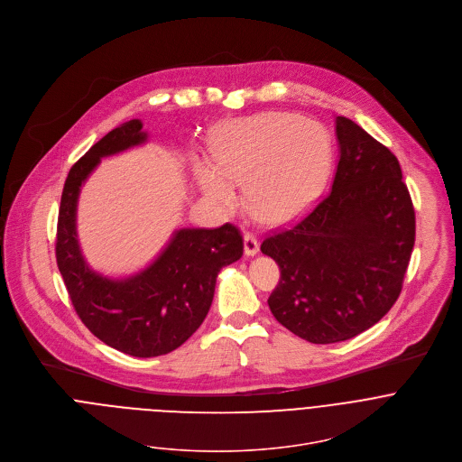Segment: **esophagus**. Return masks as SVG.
I'll return each instance as SVG.
<instances>
[{"label": "esophagus", "mask_w": 462, "mask_h": 462, "mask_svg": "<svg viewBox=\"0 0 462 462\" xmlns=\"http://www.w3.org/2000/svg\"><path fill=\"white\" fill-rule=\"evenodd\" d=\"M259 254V241L254 234H245V255L254 257Z\"/></svg>", "instance_id": "34e87169"}]
</instances>
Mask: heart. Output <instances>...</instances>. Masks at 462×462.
I'll return each instance as SVG.
<instances>
[{
    "instance_id": "1",
    "label": "heart",
    "mask_w": 462,
    "mask_h": 462,
    "mask_svg": "<svg viewBox=\"0 0 462 462\" xmlns=\"http://www.w3.org/2000/svg\"><path fill=\"white\" fill-rule=\"evenodd\" d=\"M212 156H192L203 196L221 207L237 203V185L246 181L250 214L264 225H282L317 199L329 162L326 133L291 113H261L228 120L210 138Z\"/></svg>"
}]
</instances>
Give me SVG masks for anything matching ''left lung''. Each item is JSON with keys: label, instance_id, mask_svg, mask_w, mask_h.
<instances>
[{"label": "left lung", "instance_id": "1", "mask_svg": "<svg viewBox=\"0 0 462 462\" xmlns=\"http://www.w3.org/2000/svg\"><path fill=\"white\" fill-rule=\"evenodd\" d=\"M338 165L331 192L261 252L281 268L273 317L311 344L349 340L398 300L416 239L414 207L398 158L337 116Z\"/></svg>", "mask_w": 462, "mask_h": 462}]
</instances>
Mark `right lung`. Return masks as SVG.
I'll return each mask as SVG.
<instances>
[{"label":"right lung","instance_id":"add662e5","mask_svg":"<svg viewBox=\"0 0 462 462\" xmlns=\"http://www.w3.org/2000/svg\"><path fill=\"white\" fill-rule=\"evenodd\" d=\"M140 118L100 138L68 172L57 221V266L84 326L106 346L136 358L178 349L203 324L221 268L243 255L232 225L176 228L156 257L129 275H106L86 261L79 232V196L102 158L149 142Z\"/></svg>","mask_w":462,"mask_h":462}]
</instances>
